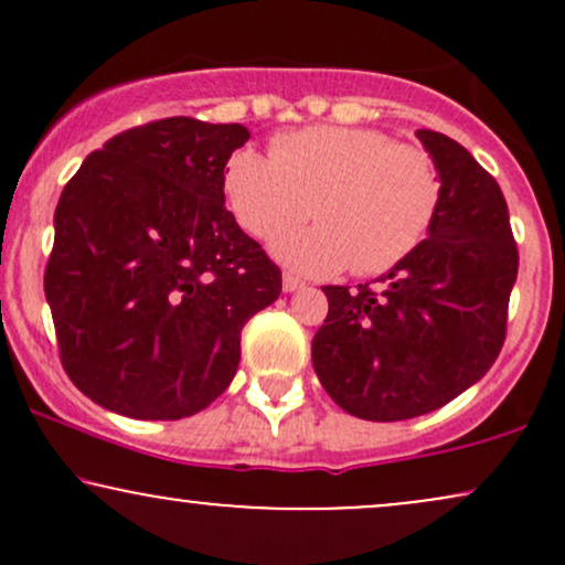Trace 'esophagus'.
I'll use <instances>...</instances> for the list:
<instances>
[{
	"mask_svg": "<svg viewBox=\"0 0 565 565\" xmlns=\"http://www.w3.org/2000/svg\"><path fill=\"white\" fill-rule=\"evenodd\" d=\"M302 287H305L302 278H297V276H291V274H284V291H297V289H302Z\"/></svg>",
	"mask_w": 565,
	"mask_h": 565,
	"instance_id": "esophagus-1",
	"label": "esophagus"
}]
</instances>
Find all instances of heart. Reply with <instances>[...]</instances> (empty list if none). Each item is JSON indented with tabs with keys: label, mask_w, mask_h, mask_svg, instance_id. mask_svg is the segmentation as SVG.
Returning a JSON list of instances; mask_svg holds the SVG:
<instances>
[{
	"label": "heart",
	"mask_w": 565,
	"mask_h": 565,
	"mask_svg": "<svg viewBox=\"0 0 565 565\" xmlns=\"http://www.w3.org/2000/svg\"><path fill=\"white\" fill-rule=\"evenodd\" d=\"M225 196L246 233L274 238L310 215L319 225L284 233L274 255L291 270L377 276L406 260L440 206L436 159L366 127L313 125L278 135L270 157L242 148L225 164Z\"/></svg>",
	"instance_id": "1"
}]
</instances>
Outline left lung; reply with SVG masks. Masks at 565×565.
<instances>
[{
  "instance_id": "left-lung-1",
  "label": "left lung",
  "mask_w": 565,
  "mask_h": 565,
  "mask_svg": "<svg viewBox=\"0 0 565 565\" xmlns=\"http://www.w3.org/2000/svg\"><path fill=\"white\" fill-rule=\"evenodd\" d=\"M440 174L423 244L372 284L323 287L313 369L348 414L398 423L436 412L497 361L518 276L508 201L457 140L417 129Z\"/></svg>"
}]
</instances>
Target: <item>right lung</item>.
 Masks as SVG:
<instances>
[{
    "label": "right lung",
    "mask_w": 565,
    "mask_h": 565,
    "mask_svg": "<svg viewBox=\"0 0 565 565\" xmlns=\"http://www.w3.org/2000/svg\"><path fill=\"white\" fill-rule=\"evenodd\" d=\"M242 125L191 116L114 135L63 188L44 270L66 374L108 412L183 419L231 385L281 270L225 210Z\"/></svg>",
    "instance_id": "1"
}]
</instances>
